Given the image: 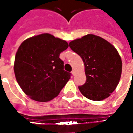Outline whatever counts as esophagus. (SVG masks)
<instances>
[{
    "label": "esophagus",
    "instance_id": "esophagus-1",
    "mask_svg": "<svg viewBox=\"0 0 133 133\" xmlns=\"http://www.w3.org/2000/svg\"><path fill=\"white\" fill-rule=\"evenodd\" d=\"M71 73H72L73 75H75V70H74V69L72 70V71H71Z\"/></svg>",
    "mask_w": 133,
    "mask_h": 133
}]
</instances>
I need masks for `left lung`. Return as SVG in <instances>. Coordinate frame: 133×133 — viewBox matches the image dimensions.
Wrapping results in <instances>:
<instances>
[{
	"label": "left lung",
	"instance_id": "obj_1",
	"mask_svg": "<svg viewBox=\"0 0 133 133\" xmlns=\"http://www.w3.org/2000/svg\"><path fill=\"white\" fill-rule=\"evenodd\" d=\"M85 65V83L78 87L90 100L100 101L108 98L119 83L122 61L117 50L105 39L88 34L69 43Z\"/></svg>",
	"mask_w": 133,
	"mask_h": 133
}]
</instances>
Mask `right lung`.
<instances>
[{"label": "right lung", "instance_id": "1", "mask_svg": "<svg viewBox=\"0 0 133 133\" xmlns=\"http://www.w3.org/2000/svg\"><path fill=\"white\" fill-rule=\"evenodd\" d=\"M66 41L44 33L23 41L16 52L14 72L23 92L31 99L47 102L60 93L71 76L64 70L61 52Z\"/></svg>", "mask_w": 133, "mask_h": 133}]
</instances>
